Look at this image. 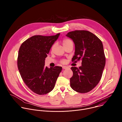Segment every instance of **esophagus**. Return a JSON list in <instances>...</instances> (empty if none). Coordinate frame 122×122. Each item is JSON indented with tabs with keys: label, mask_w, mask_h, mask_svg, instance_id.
<instances>
[{
	"label": "esophagus",
	"mask_w": 122,
	"mask_h": 122,
	"mask_svg": "<svg viewBox=\"0 0 122 122\" xmlns=\"http://www.w3.org/2000/svg\"><path fill=\"white\" fill-rule=\"evenodd\" d=\"M62 68H63V69H66L68 67H67V66H63L62 67Z\"/></svg>",
	"instance_id": "obj_1"
}]
</instances>
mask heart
I'll return each mask as SVG.
<instances>
[{
  "mask_svg": "<svg viewBox=\"0 0 122 122\" xmlns=\"http://www.w3.org/2000/svg\"><path fill=\"white\" fill-rule=\"evenodd\" d=\"M71 43H73L71 39H69L68 38H65V39H63V44L64 46H66V45H68L69 44H71ZM54 45L53 46V47H54ZM61 63L64 64V63H65V60H62L61 61Z\"/></svg>",
  "mask_w": 122,
  "mask_h": 122,
  "instance_id": "obj_1",
  "label": "heart"
}]
</instances>
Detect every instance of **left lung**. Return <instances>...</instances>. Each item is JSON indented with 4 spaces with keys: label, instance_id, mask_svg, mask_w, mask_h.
I'll return each instance as SVG.
<instances>
[{
    "label": "left lung",
    "instance_id": "8db88e82",
    "mask_svg": "<svg viewBox=\"0 0 122 122\" xmlns=\"http://www.w3.org/2000/svg\"><path fill=\"white\" fill-rule=\"evenodd\" d=\"M66 36L75 44V54L72 61L81 60V66L71 67L73 76L70 79L73 90L89 92L99 82L105 66L106 58L102 41L92 33L86 30L68 32Z\"/></svg>",
    "mask_w": 122,
    "mask_h": 122
}]
</instances>
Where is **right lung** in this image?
I'll return each mask as SVG.
<instances>
[{
    "label": "right lung",
    "instance_id": "1",
    "mask_svg": "<svg viewBox=\"0 0 122 122\" xmlns=\"http://www.w3.org/2000/svg\"><path fill=\"white\" fill-rule=\"evenodd\" d=\"M59 35L60 33L51 36H34L20 47L17 58L18 70L26 86L37 94L45 95L53 90L62 69L58 66H45V58Z\"/></svg>",
    "mask_w": 122,
    "mask_h": 122
}]
</instances>
